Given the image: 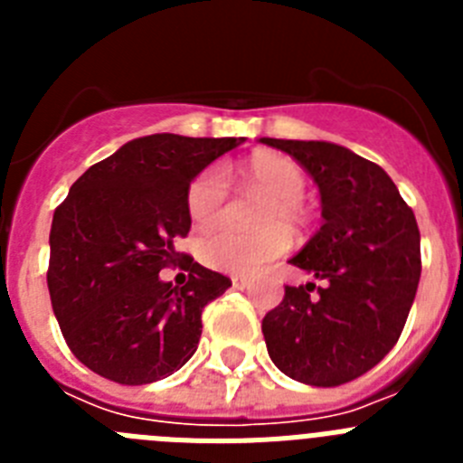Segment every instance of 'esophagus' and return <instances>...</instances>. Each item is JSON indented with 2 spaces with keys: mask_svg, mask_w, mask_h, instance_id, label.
I'll list each match as a JSON object with an SVG mask.
<instances>
[{
  "mask_svg": "<svg viewBox=\"0 0 463 463\" xmlns=\"http://www.w3.org/2000/svg\"><path fill=\"white\" fill-rule=\"evenodd\" d=\"M248 285H250V280H248V278L232 276V288H234V289H245Z\"/></svg>",
  "mask_w": 463,
  "mask_h": 463,
  "instance_id": "1",
  "label": "esophagus"
}]
</instances>
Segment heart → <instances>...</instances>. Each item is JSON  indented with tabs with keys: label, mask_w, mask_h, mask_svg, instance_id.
Returning <instances> with one entry per match:
<instances>
[{
	"label": "heart",
	"mask_w": 463,
	"mask_h": 463,
	"mask_svg": "<svg viewBox=\"0 0 463 463\" xmlns=\"http://www.w3.org/2000/svg\"><path fill=\"white\" fill-rule=\"evenodd\" d=\"M239 183L245 190L267 194V203L257 215V234H236L232 229H215L202 236L196 252L206 267L224 273H257L282 257L289 248V234L282 227L301 229L308 220L304 194L308 174L292 157L280 153H257L239 166ZM229 185L222 171L208 166L192 178L185 194L187 215L196 227H213L222 218Z\"/></svg>",
	"instance_id": "b5f03b06"
}]
</instances>
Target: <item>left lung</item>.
<instances>
[{
  "instance_id": "1",
  "label": "left lung",
  "mask_w": 463,
  "mask_h": 463,
  "mask_svg": "<svg viewBox=\"0 0 463 463\" xmlns=\"http://www.w3.org/2000/svg\"><path fill=\"white\" fill-rule=\"evenodd\" d=\"M261 143L313 175L325 218L289 260L322 285H288L264 315L269 357L292 380L338 387L373 369L399 341L422 273L417 220L390 175L353 150L326 141Z\"/></svg>"
}]
</instances>
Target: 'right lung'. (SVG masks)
<instances>
[{
	"instance_id": "obj_1",
	"label": "right lung",
	"mask_w": 463,
	"mask_h": 463,
	"mask_svg": "<svg viewBox=\"0 0 463 463\" xmlns=\"http://www.w3.org/2000/svg\"><path fill=\"white\" fill-rule=\"evenodd\" d=\"M245 138L153 134L90 166L55 208L48 292L69 350L120 384H148L178 371L202 336V310L232 285L175 252L190 232L192 178ZM175 260L181 288L158 280Z\"/></svg>"
}]
</instances>
